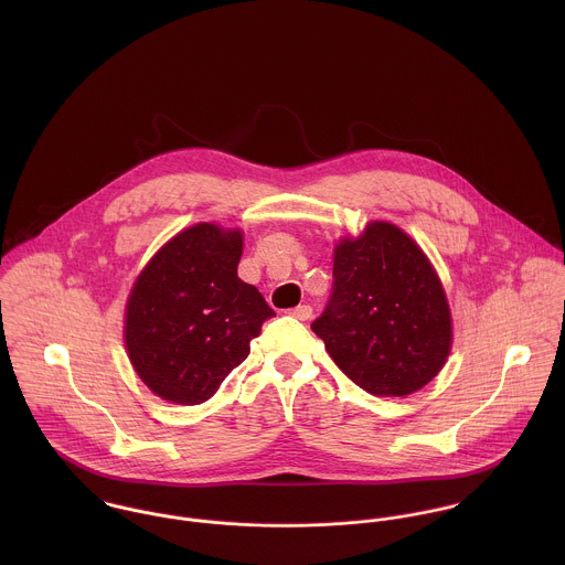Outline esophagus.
Masks as SVG:
<instances>
[{
  "label": "esophagus",
  "mask_w": 565,
  "mask_h": 565,
  "mask_svg": "<svg viewBox=\"0 0 565 565\" xmlns=\"http://www.w3.org/2000/svg\"><path fill=\"white\" fill-rule=\"evenodd\" d=\"M289 316H291V318H296V320H300V322H307V320L313 316V309H311L309 305H300V307L291 309V311H289Z\"/></svg>",
  "instance_id": "esophagus-1"
}]
</instances>
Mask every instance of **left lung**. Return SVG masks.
I'll return each instance as SVG.
<instances>
[{
	"label": "left lung",
	"mask_w": 565,
	"mask_h": 565,
	"mask_svg": "<svg viewBox=\"0 0 565 565\" xmlns=\"http://www.w3.org/2000/svg\"><path fill=\"white\" fill-rule=\"evenodd\" d=\"M311 328L334 365L374 396H408L430 383L452 341L450 309L433 265L387 222L334 247L332 291Z\"/></svg>",
	"instance_id": "obj_1"
}]
</instances>
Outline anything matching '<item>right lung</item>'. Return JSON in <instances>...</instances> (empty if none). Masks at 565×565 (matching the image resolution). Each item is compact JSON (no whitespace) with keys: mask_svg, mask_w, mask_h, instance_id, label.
Returning <instances> with one entry per match:
<instances>
[{"mask_svg":"<svg viewBox=\"0 0 565 565\" xmlns=\"http://www.w3.org/2000/svg\"><path fill=\"white\" fill-rule=\"evenodd\" d=\"M242 249L239 231L198 224L164 243L137 278L126 307V348L162 401H209L276 316L237 276Z\"/></svg>","mask_w":565,"mask_h":565,"instance_id":"right-lung-1","label":"right lung"}]
</instances>
